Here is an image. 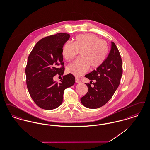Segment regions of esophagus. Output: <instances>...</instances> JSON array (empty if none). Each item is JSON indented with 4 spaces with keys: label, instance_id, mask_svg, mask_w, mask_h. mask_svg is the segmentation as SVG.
Instances as JSON below:
<instances>
[{
    "label": "esophagus",
    "instance_id": "1",
    "mask_svg": "<svg viewBox=\"0 0 150 150\" xmlns=\"http://www.w3.org/2000/svg\"><path fill=\"white\" fill-rule=\"evenodd\" d=\"M75 82H76V83H80V82H81V81L78 78L75 79Z\"/></svg>",
    "mask_w": 150,
    "mask_h": 150
}]
</instances>
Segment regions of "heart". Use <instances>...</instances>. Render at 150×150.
Returning <instances> with one entry per match:
<instances>
[{
  "instance_id": "1",
  "label": "heart",
  "mask_w": 150,
  "mask_h": 150,
  "mask_svg": "<svg viewBox=\"0 0 150 150\" xmlns=\"http://www.w3.org/2000/svg\"><path fill=\"white\" fill-rule=\"evenodd\" d=\"M80 52V57L69 64L67 71L79 77L86 73L89 66L92 69L100 67L107 57L106 43L92 34L76 36L74 43L67 42L62 48V54L67 61L74 58Z\"/></svg>"
}]
</instances>
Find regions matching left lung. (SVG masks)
I'll use <instances>...</instances> for the list:
<instances>
[{"label":"left lung","mask_w":150,"mask_h":150,"mask_svg":"<svg viewBox=\"0 0 150 150\" xmlns=\"http://www.w3.org/2000/svg\"><path fill=\"white\" fill-rule=\"evenodd\" d=\"M122 74V60L119 50L111 42V48L106 59L96 70L86 75L93 87L86 84L88 92L80 98L81 103L88 108L95 109L102 107L113 96L120 84Z\"/></svg>","instance_id":"8db88e82"}]
</instances>
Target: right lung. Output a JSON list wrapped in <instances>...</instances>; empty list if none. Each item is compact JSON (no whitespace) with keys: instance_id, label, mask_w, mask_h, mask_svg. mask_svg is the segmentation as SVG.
Returning a JSON list of instances; mask_svg holds the SVG:
<instances>
[{"instance_id":"add662e5","label":"right lung","mask_w":150,"mask_h":150,"mask_svg":"<svg viewBox=\"0 0 150 150\" xmlns=\"http://www.w3.org/2000/svg\"><path fill=\"white\" fill-rule=\"evenodd\" d=\"M70 36L69 34L58 33L45 37L36 44L28 57L25 72L29 94L36 104L44 110L59 107L64 89L75 82L71 74L64 75L59 83L53 80L57 74L62 76L64 74L62 50ZM60 64L63 67L59 68Z\"/></svg>"}]
</instances>
